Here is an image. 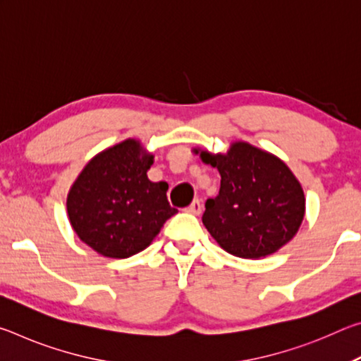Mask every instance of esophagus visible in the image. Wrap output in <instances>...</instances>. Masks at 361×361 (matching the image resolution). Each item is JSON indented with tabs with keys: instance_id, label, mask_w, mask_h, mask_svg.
Instances as JSON below:
<instances>
[{
	"instance_id": "obj_1",
	"label": "esophagus",
	"mask_w": 361,
	"mask_h": 361,
	"mask_svg": "<svg viewBox=\"0 0 361 361\" xmlns=\"http://www.w3.org/2000/svg\"><path fill=\"white\" fill-rule=\"evenodd\" d=\"M186 212L191 213V215H200V212H202V204H200V200H194V202L188 207Z\"/></svg>"
}]
</instances>
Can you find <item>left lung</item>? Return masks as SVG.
<instances>
[{
	"instance_id": "8db88e82",
	"label": "left lung",
	"mask_w": 361,
	"mask_h": 361,
	"mask_svg": "<svg viewBox=\"0 0 361 361\" xmlns=\"http://www.w3.org/2000/svg\"><path fill=\"white\" fill-rule=\"evenodd\" d=\"M200 159L221 175L219 194L207 200L202 216L219 247L239 258L258 259L295 237L305 199L283 161L245 142L232 143L226 154L200 151Z\"/></svg>"
}]
</instances>
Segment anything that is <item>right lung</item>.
I'll return each instance as SVG.
<instances>
[{"label":"right lung","mask_w":361,"mask_h":361,"mask_svg":"<svg viewBox=\"0 0 361 361\" xmlns=\"http://www.w3.org/2000/svg\"><path fill=\"white\" fill-rule=\"evenodd\" d=\"M152 159L129 138L90 159L73 183L66 199L70 223L97 253L116 259L137 255L176 213L167 183L148 180Z\"/></svg>","instance_id":"right-lung-1"}]
</instances>
